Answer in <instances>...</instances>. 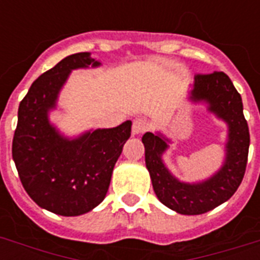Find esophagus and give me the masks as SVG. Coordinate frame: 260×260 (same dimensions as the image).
Here are the masks:
<instances>
[{"label": "esophagus", "mask_w": 260, "mask_h": 260, "mask_svg": "<svg viewBox=\"0 0 260 260\" xmlns=\"http://www.w3.org/2000/svg\"><path fill=\"white\" fill-rule=\"evenodd\" d=\"M144 131H147V122L142 118H136L134 120V124H132V134L134 135H140L143 134Z\"/></svg>", "instance_id": "1"}]
</instances>
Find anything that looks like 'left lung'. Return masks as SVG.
<instances>
[{
    "instance_id": "left-lung-1",
    "label": "left lung",
    "mask_w": 260,
    "mask_h": 260,
    "mask_svg": "<svg viewBox=\"0 0 260 260\" xmlns=\"http://www.w3.org/2000/svg\"><path fill=\"white\" fill-rule=\"evenodd\" d=\"M190 100L206 102L208 110L228 125L225 160L213 177L198 183L178 181L162 160L169 140L160 134L147 132L142 142L146 148V166L159 201L181 214H202L228 201L242 183L248 159L250 131L243 114L242 97L225 73L196 75Z\"/></svg>"
}]
</instances>
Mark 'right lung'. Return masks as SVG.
<instances>
[{"label":"right lung","mask_w":260,"mask_h":260,"mask_svg":"<svg viewBox=\"0 0 260 260\" xmlns=\"http://www.w3.org/2000/svg\"><path fill=\"white\" fill-rule=\"evenodd\" d=\"M100 66L89 52L62 59L39 77L18 106L12 156L24 189L40 208L79 216L100 205L113 167L131 136L132 122L89 131L77 139L59 134L48 120L71 70Z\"/></svg>","instance_id":"obj_1"}]
</instances>
